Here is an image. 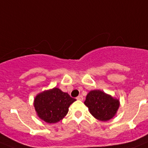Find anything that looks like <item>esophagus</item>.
<instances>
[{"label": "esophagus", "instance_id": "34e87169", "mask_svg": "<svg viewBox=\"0 0 148 148\" xmlns=\"http://www.w3.org/2000/svg\"><path fill=\"white\" fill-rule=\"evenodd\" d=\"M77 100H80V101H82L83 99H84V97H83L82 96H78V97H77Z\"/></svg>", "mask_w": 148, "mask_h": 148}]
</instances>
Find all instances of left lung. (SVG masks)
I'll use <instances>...</instances> for the list:
<instances>
[{"label":"left lung","instance_id":"left-lung-1","mask_svg":"<svg viewBox=\"0 0 148 148\" xmlns=\"http://www.w3.org/2000/svg\"><path fill=\"white\" fill-rule=\"evenodd\" d=\"M84 104L95 119L106 122L116 116L119 108V99L99 90H90L86 95Z\"/></svg>","mask_w":148,"mask_h":148}]
</instances>
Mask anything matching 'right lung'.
Listing matches in <instances>:
<instances>
[{"label":"right lung","mask_w":148,"mask_h":148,"mask_svg":"<svg viewBox=\"0 0 148 148\" xmlns=\"http://www.w3.org/2000/svg\"><path fill=\"white\" fill-rule=\"evenodd\" d=\"M76 99L58 87L44 90L36 96L35 110L40 119L47 123H56L68 114V108Z\"/></svg>","instance_id":"1"}]
</instances>
